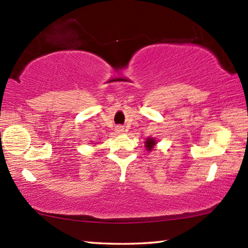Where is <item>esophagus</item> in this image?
Returning <instances> with one entry per match:
<instances>
[{
	"instance_id": "obj_1",
	"label": "esophagus",
	"mask_w": 248,
	"mask_h": 248,
	"mask_svg": "<svg viewBox=\"0 0 248 248\" xmlns=\"http://www.w3.org/2000/svg\"><path fill=\"white\" fill-rule=\"evenodd\" d=\"M124 131V128L121 127V125H117L116 127V132L117 133H123Z\"/></svg>"
}]
</instances>
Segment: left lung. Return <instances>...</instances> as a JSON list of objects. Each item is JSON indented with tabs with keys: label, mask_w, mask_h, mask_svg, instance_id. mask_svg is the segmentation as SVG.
<instances>
[{
	"label": "left lung",
	"mask_w": 248,
	"mask_h": 248,
	"mask_svg": "<svg viewBox=\"0 0 248 248\" xmlns=\"http://www.w3.org/2000/svg\"><path fill=\"white\" fill-rule=\"evenodd\" d=\"M155 144H156V140L153 139V138H148L145 141V148L148 151H152Z\"/></svg>",
	"instance_id": "8db88e82"
}]
</instances>
